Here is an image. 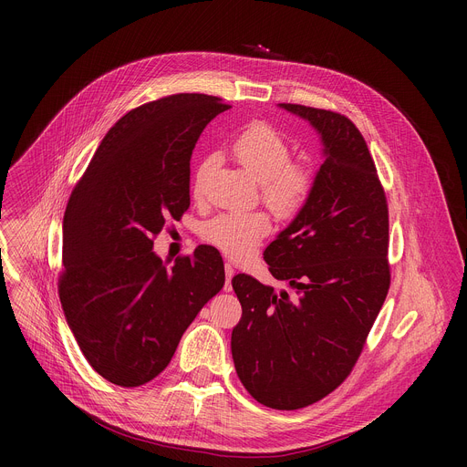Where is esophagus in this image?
Instances as JSON below:
<instances>
[{
	"label": "esophagus",
	"mask_w": 467,
	"mask_h": 467,
	"mask_svg": "<svg viewBox=\"0 0 467 467\" xmlns=\"http://www.w3.org/2000/svg\"><path fill=\"white\" fill-rule=\"evenodd\" d=\"M233 277H234L233 264H231V262H225V286H223L225 292H233V285H231V279H233Z\"/></svg>",
	"instance_id": "esophagus-1"
}]
</instances>
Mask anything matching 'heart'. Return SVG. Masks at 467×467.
I'll return each instance as SVG.
<instances>
[{"mask_svg":"<svg viewBox=\"0 0 467 467\" xmlns=\"http://www.w3.org/2000/svg\"><path fill=\"white\" fill-rule=\"evenodd\" d=\"M233 151L242 168L260 182L264 203L281 218L297 216L312 192V173L290 162L292 151L279 132L260 121L247 125L233 144ZM216 166V155H207L197 166L193 177V195L202 197L205 181ZM272 229L264 213H223L209 220L203 238L231 258H245L254 253Z\"/></svg>","mask_w":467,"mask_h":467,"instance_id":"b5f03b06","label":"heart"}]
</instances>
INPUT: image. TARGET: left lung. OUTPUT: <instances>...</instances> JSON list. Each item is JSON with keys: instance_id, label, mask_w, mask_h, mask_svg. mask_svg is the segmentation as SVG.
I'll use <instances>...</instances> for the list:
<instances>
[{"instance_id": "obj_1", "label": "left lung", "mask_w": 467, "mask_h": 467, "mask_svg": "<svg viewBox=\"0 0 467 467\" xmlns=\"http://www.w3.org/2000/svg\"><path fill=\"white\" fill-rule=\"evenodd\" d=\"M279 107L312 125L323 164L303 211L264 251L272 275L290 290L275 292L245 274L233 279L242 319L231 351L258 403L297 410L346 380L386 299L388 205L366 140L349 118Z\"/></svg>"}]
</instances>
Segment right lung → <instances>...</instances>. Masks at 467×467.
<instances>
[{
  "mask_svg": "<svg viewBox=\"0 0 467 467\" xmlns=\"http://www.w3.org/2000/svg\"><path fill=\"white\" fill-rule=\"evenodd\" d=\"M227 109L207 94L132 109L109 129L72 192L62 222L60 305L85 358L112 384L155 379L223 288L218 249L199 245L166 268L153 236L190 207L192 151Z\"/></svg>",
  "mask_w": 467,
  "mask_h": 467,
  "instance_id": "1",
  "label": "right lung"
}]
</instances>
